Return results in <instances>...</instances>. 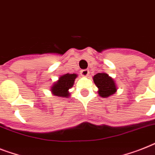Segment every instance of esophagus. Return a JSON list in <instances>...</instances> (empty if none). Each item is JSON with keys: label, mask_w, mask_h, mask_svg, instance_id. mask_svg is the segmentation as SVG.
<instances>
[{"label": "esophagus", "mask_w": 155, "mask_h": 155, "mask_svg": "<svg viewBox=\"0 0 155 155\" xmlns=\"http://www.w3.org/2000/svg\"><path fill=\"white\" fill-rule=\"evenodd\" d=\"M81 74L83 77H88L89 74V70H82L81 71Z\"/></svg>", "instance_id": "1"}]
</instances>
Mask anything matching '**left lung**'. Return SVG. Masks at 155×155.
<instances>
[{"label": "left lung", "instance_id": "left-lung-1", "mask_svg": "<svg viewBox=\"0 0 155 155\" xmlns=\"http://www.w3.org/2000/svg\"><path fill=\"white\" fill-rule=\"evenodd\" d=\"M98 88V94L101 97H108L116 92L115 81L105 73H98L93 78Z\"/></svg>", "mask_w": 155, "mask_h": 155}]
</instances>
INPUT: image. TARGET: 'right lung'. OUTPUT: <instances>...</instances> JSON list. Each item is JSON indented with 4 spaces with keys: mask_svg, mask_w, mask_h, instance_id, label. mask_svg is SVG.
Returning <instances> with one entry per match:
<instances>
[{
    "mask_svg": "<svg viewBox=\"0 0 155 155\" xmlns=\"http://www.w3.org/2000/svg\"><path fill=\"white\" fill-rule=\"evenodd\" d=\"M78 75L75 74H66L59 77L58 80L54 83L51 86V92L54 96L59 97H70L69 89L72 88L74 83L75 78Z\"/></svg>",
    "mask_w": 155,
    "mask_h": 155,
    "instance_id": "right-lung-1",
    "label": "right lung"
}]
</instances>
